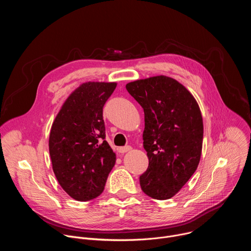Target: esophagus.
Instances as JSON below:
<instances>
[{"instance_id":"esophagus-1","label":"esophagus","mask_w":251,"mask_h":251,"mask_svg":"<svg viewBox=\"0 0 251 251\" xmlns=\"http://www.w3.org/2000/svg\"><path fill=\"white\" fill-rule=\"evenodd\" d=\"M132 148L130 147V146H125V147H120V148H118V152L120 153V154H124V153H126V152H129L130 150H131Z\"/></svg>"}]
</instances>
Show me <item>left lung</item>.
Wrapping results in <instances>:
<instances>
[{"instance_id":"obj_1","label":"left lung","mask_w":251,"mask_h":251,"mask_svg":"<svg viewBox=\"0 0 251 251\" xmlns=\"http://www.w3.org/2000/svg\"><path fill=\"white\" fill-rule=\"evenodd\" d=\"M145 115L143 146L149 166L140 176L142 191L168 200L180 191L200 163L203 124L200 107L176 80L160 75L126 84Z\"/></svg>"}]
</instances>
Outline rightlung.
I'll return each mask as SVG.
<instances>
[{
	"instance_id": "obj_1",
	"label": "right lung",
	"mask_w": 251,
	"mask_h": 251,
	"mask_svg": "<svg viewBox=\"0 0 251 251\" xmlns=\"http://www.w3.org/2000/svg\"><path fill=\"white\" fill-rule=\"evenodd\" d=\"M115 82H86L69 95L50 134L52 170L73 199L87 201L101 195L116 155L105 140L103 106Z\"/></svg>"
}]
</instances>
